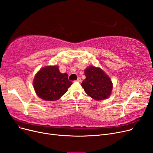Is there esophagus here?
Wrapping results in <instances>:
<instances>
[{
	"label": "esophagus",
	"mask_w": 153,
	"mask_h": 153,
	"mask_svg": "<svg viewBox=\"0 0 153 153\" xmlns=\"http://www.w3.org/2000/svg\"><path fill=\"white\" fill-rule=\"evenodd\" d=\"M76 81L78 82H81V79L80 77H78Z\"/></svg>",
	"instance_id": "obj_1"
}]
</instances>
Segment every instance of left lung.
<instances>
[{"label": "left lung", "mask_w": 153, "mask_h": 153, "mask_svg": "<svg viewBox=\"0 0 153 153\" xmlns=\"http://www.w3.org/2000/svg\"><path fill=\"white\" fill-rule=\"evenodd\" d=\"M84 74L85 79L81 85L86 94L97 101L109 97L112 83L110 77L101 68L89 66L84 71Z\"/></svg>", "instance_id": "left-lung-1"}]
</instances>
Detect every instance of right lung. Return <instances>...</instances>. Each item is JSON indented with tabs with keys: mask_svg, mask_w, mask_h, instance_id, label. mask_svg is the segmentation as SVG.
Here are the masks:
<instances>
[{
	"mask_svg": "<svg viewBox=\"0 0 153 153\" xmlns=\"http://www.w3.org/2000/svg\"><path fill=\"white\" fill-rule=\"evenodd\" d=\"M72 82L68 74H62L57 65L41 69L34 79V88L37 95L45 101H56L68 91Z\"/></svg>",
	"mask_w": 153,
	"mask_h": 153,
	"instance_id": "obj_1",
	"label": "right lung"
}]
</instances>
